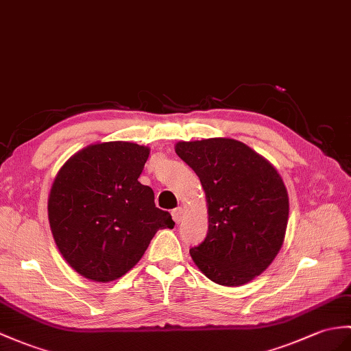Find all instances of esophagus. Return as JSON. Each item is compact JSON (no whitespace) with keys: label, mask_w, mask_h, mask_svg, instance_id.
I'll list each match as a JSON object with an SVG mask.
<instances>
[{"label":"esophagus","mask_w":351,"mask_h":351,"mask_svg":"<svg viewBox=\"0 0 351 351\" xmlns=\"http://www.w3.org/2000/svg\"><path fill=\"white\" fill-rule=\"evenodd\" d=\"M172 217H173V221H175L176 224H179V223L182 221V218H184V209H182V208L173 209V210H172Z\"/></svg>","instance_id":"1"}]
</instances>
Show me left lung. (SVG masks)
Segmentation results:
<instances>
[{"mask_svg": "<svg viewBox=\"0 0 351 351\" xmlns=\"http://www.w3.org/2000/svg\"><path fill=\"white\" fill-rule=\"evenodd\" d=\"M179 158L206 193L205 241L190 250L200 271L219 286H242L272 263L282 245L289 195L278 172L233 138L179 142Z\"/></svg>", "mask_w": 351, "mask_h": 351, "instance_id": "1", "label": "left lung"}]
</instances>
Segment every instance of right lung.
Here are the masks:
<instances>
[{
	"label": "right lung",
	"mask_w": 351,
	"mask_h": 351,
	"mask_svg": "<svg viewBox=\"0 0 351 351\" xmlns=\"http://www.w3.org/2000/svg\"><path fill=\"white\" fill-rule=\"evenodd\" d=\"M149 149L106 142L75 154L56 175L47 213L56 247L77 274L108 282L127 274L160 229H173L151 186L137 181Z\"/></svg>",
	"instance_id": "right-lung-1"
}]
</instances>
